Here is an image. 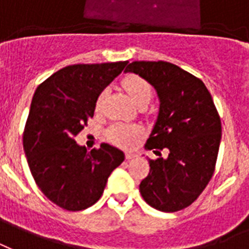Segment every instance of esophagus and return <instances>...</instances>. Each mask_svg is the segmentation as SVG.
<instances>
[{"label": "esophagus", "mask_w": 249, "mask_h": 249, "mask_svg": "<svg viewBox=\"0 0 249 249\" xmlns=\"http://www.w3.org/2000/svg\"><path fill=\"white\" fill-rule=\"evenodd\" d=\"M136 156H138V155H136V153H134V152H126V159H127V160H131V159L136 158Z\"/></svg>", "instance_id": "34e87169"}]
</instances>
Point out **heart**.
<instances>
[{
    "label": "heart",
    "mask_w": 249,
    "mask_h": 249,
    "mask_svg": "<svg viewBox=\"0 0 249 249\" xmlns=\"http://www.w3.org/2000/svg\"><path fill=\"white\" fill-rule=\"evenodd\" d=\"M122 85L136 105L149 102L152 97V87L147 80L138 74H128L123 78ZM106 90H102L96 98V110L100 111L104 107ZM140 136V130L135 126L115 124L109 130V138L115 144L122 147H131Z\"/></svg>",
    "instance_id": "obj_1"
}]
</instances>
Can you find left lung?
<instances>
[{"label": "left lung", "mask_w": 249, "mask_h": 249, "mask_svg": "<svg viewBox=\"0 0 249 249\" xmlns=\"http://www.w3.org/2000/svg\"><path fill=\"white\" fill-rule=\"evenodd\" d=\"M126 72L147 80L160 100L145 148L169 151L167 159H149L140 194L156 210H182L199 197L215 171L222 124L214 101L199 78L172 63L132 61Z\"/></svg>", "instance_id": "obj_1"}]
</instances>
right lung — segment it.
Listing matches in <instances>:
<instances>
[{
    "instance_id": "1",
    "label": "right lung",
    "mask_w": 249,
    "mask_h": 249,
    "mask_svg": "<svg viewBox=\"0 0 249 249\" xmlns=\"http://www.w3.org/2000/svg\"><path fill=\"white\" fill-rule=\"evenodd\" d=\"M127 63L68 65L35 90L23 148L39 189L61 209L80 211L94 205L124 160V153L107 143L88 152L74 136L94 115L97 96Z\"/></svg>"
}]
</instances>
